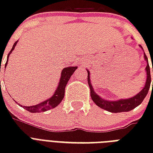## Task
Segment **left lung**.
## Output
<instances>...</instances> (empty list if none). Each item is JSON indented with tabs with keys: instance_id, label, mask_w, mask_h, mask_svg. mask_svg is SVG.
Wrapping results in <instances>:
<instances>
[{
	"instance_id": "8db88e82",
	"label": "left lung",
	"mask_w": 153,
	"mask_h": 153,
	"mask_svg": "<svg viewBox=\"0 0 153 153\" xmlns=\"http://www.w3.org/2000/svg\"><path fill=\"white\" fill-rule=\"evenodd\" d=\"M141 48V46H140ZM145 59L146 60L147 66L145 67L146 70V75H147V79L145 82V86L137 95L133 96L130 98L127 99H119L117 101H108L105 100L100 96L98 95L94 92L92 86V84L91 82V77H90V72L88 70H86L88 72V76H87V81H88L89 86L91 89V97L92 98L93 102L95 103L98 106H99L102 109L107 110V111L111 112V113H121V112H128L130 111L139 105L141 104V102L145 99L146 95L148 94V92L149 91L150 85H151V74H150V67L149 64V60L145 54H144ZM153 72V67H152ZM152 88H153V82H152Z\"/></svg>"
}]
</instances>
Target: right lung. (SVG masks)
<instances>
[{
  "label": "right lung",
  "instance_id": "obj_1",
  "mask_svg": "<svg viewBox=\"0 0 153 153\" xmlns=\"http://www.w3.org/2000/svg\"><path fill=\"white\" fill-rule=\"evenodd\" d=\"M18 41H16L15 44H13V48L11 49L10 52L8 53V57H7V62L5 63V67L8 64V60L9 55L12 53V51L14 50L16 45L17 44ZM4 67V68H5ZM78 68V67H65L64 69L62 70L61 72V76H60L59 82L57 86L56 91H55V93L51 97L48 98V100H45L44 102H40L39 104L36 105H31V106H24L26 110L31 112V113H40V112L47 111L48 109H53L59 104L60 102H62V100L64 98V94H65V87L67 86V82L69 81L70 78L71 77L75 70ZM22 106V105H20Z\"/></svg>",
  "mask_w": 153,
  "mask_h": 153
}]
</instances>
